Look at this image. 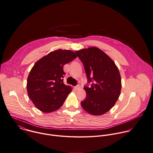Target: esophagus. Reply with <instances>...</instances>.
<instances>
[{
    "label": "esophagus",
    "mask_w": 153,
    "mask_h": 153,
    "mask_svg": "<svg viewBox=\"0 0 153 153\" xmlns=\"http://www.w3.org/2000/svg\"><path fill=\"white\" fill-rule=\"evenodd\" d=\"M74 88H75V89H76V90H79V89L80 88V86L77 85V86H75V87H74Z\"/></svg>",
    "instance_id": "obj_1"
}]
</instances>
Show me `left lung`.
<instances>
[{"label": "left lung", "instance_id": "obj_1", "mask_svg": "<svg viewBox=\"0 0 153 153\" xmlns=\"http://www.w3.org/2000/svg\"><path fill=\"white\" fill-rule=\"evenodd\" d=\"M83 62L90 87H85L86 97L81 102L83 108L94 116L110 110L121 92V76L113 60L97 47L75 52Z\"/></svg>", "mask_w": 153, "mask_h": 153}]
</instances>
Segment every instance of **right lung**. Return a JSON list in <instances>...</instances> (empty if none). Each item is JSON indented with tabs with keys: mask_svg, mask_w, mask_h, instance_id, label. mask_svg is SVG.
<instances>
[{
	"mask_svg": "<svg viewBox=\"0 0 153 153\" xmlns=\"http://www.w3.org/2000/svg\"><path fill=\"white\" fill-rule=\"evenodd\" d=\"M76 57L72 51L59 49L34 64L27 78V90L30 99L38 110L49 113L63 105L72 89L63 82V67Z\"/></svg>",
	"mask_w": 153,
	"mask_h": 153,
	"instance_id": "1",
	"label": "right lung"
}]
</instances>
